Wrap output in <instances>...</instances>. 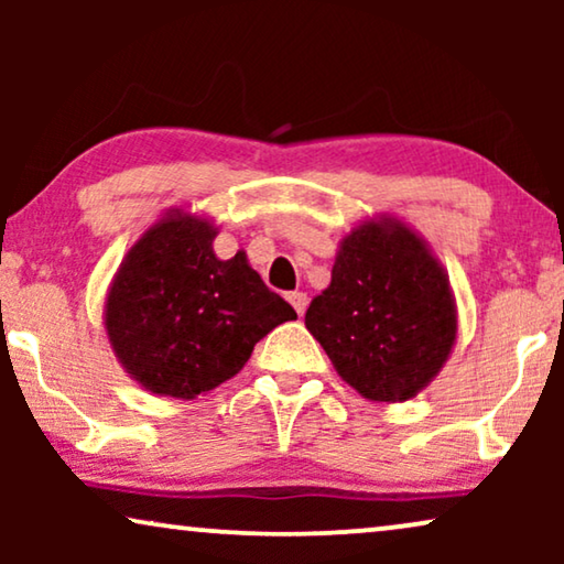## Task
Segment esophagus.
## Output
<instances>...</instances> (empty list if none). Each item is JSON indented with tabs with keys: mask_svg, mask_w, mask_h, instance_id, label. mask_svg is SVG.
<instances>
[{
	"mask_svg": "<svg viewBox=\"0 0 564 564\" xmlns=\"http://www.w3.org/2000/svg\"><path fill=\"white\" fill-rule=\"evenodd\" d=\"M288 300L292 303V307H295L297 315H305V311H307V295H305V292H290Z\"/></svg>",
	"mask_w": 564,
	"mask_h": 564,
	"instance_id": "1",
	"label": "esophagus"
}]
</instances>
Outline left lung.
I'll return each instance as SVG.
<instances>
[{"label":"left lung","mask_w":564,"mask_h":564,"mask_svg":"<svg viewBox=\"0 0 564 564\" xmlns=\"http://www.w3.org/2000/svg\"><path fill=\"white\" fill-rule=\"evenodd\" d=\"M305 328L361 398L403 403L449 359L457 303L431 246L395 215H380L341 238Z\"/></svg>","instance_id":"obj_1"}]
</instances>
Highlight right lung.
<instances>
[{
  "label": "right lung",
  "instance_id": "1",
  "mask_svg": "<svg viewBox=\"0 0 564 564\" xmlns=\"http://www.w3.org/2000/svg\"><path fill=\"white\" fill-rule=\"evenodd\" d=\"M215 236L210 218L172 207L130 246L107 290L115 357L153 395H205L241 372L259 338L297 318L243 251L215 257Z\"/></svg>",
  "mask_w": 564,
  "mask_h": 564
}]
</instances>
